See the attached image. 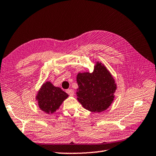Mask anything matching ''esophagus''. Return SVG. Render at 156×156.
<instances>
[{
  "label": "esophagus",
  "mask_w": 156,
  "mask_h": 156,
  "mask_svg": "<svg viewBox=\"0 0 156 156\" xmlns=\"http://www.w3.org/2000/svg\"><path fill=\"white\" fill-rule=\"evenodd\" d=\"M66 93H68V94H69V95H70V96L74 95V90H73V89H71V88H70V89L66 90Z\"/></svg>",
  "instance_id": "obj_1"
}]
</instances>
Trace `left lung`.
Instances as JSON below:
<instances>
[{"mask_svg": "<svg viewBox=\"0 0 156 156\" xmlns=\"http://www.w3.org/2000/svg\"><path fill=\"white\" fill-rule=\"evenodd\" d=\"M76 81L77 99L85 109L101 112L111 105L117 87L111 73L102 63L97 62L92 73H78Z\"/></svg>", "mask_w": 156, "mask_h": 156, "instance_id": "obj_1", "label": "left lung"}]
</instances>
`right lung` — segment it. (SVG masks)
<instances>
[{"mask_svg": "<svg viewBox=\"0 0 156 156\" xmlns=\"http://www.w3.org/2000/svg\"><path fill=\"white\" fill-rule=\"evenodd\" d=\"M68 94L59 87H56L50 82H46L40 88L36 99L42 111L48 114H53L59 108Z\"/></svg>", "mask_w": 156, "mask_h": 156, "instance_id": "obj_1", "label": "right lung"}]
</instances>
